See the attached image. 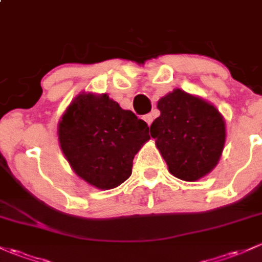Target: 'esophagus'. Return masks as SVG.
Segmentation results:
<instances>
[{"label":"esophagus","instance_id":"1","mask_svg":"<svg viewBox=\"0 0 262 262\" xmlns=\"http://www.w3.org/2000/svg\"><path fill=\"white\" fill-rule=\"evenodd\" d=\"M154 119H155L154 114H147V115H145V116H143V120L146 121V123H147L148 126H151V123H152Z\"/></svg>","mask_w":262,"mask_h":262}]
</instances>
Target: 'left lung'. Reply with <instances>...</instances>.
Listing matches in <instances>:
<instances>
[{
	"label": "left lung",
	"instance_id": "left-lung-1",
	"mask_svg": "<svg viewBox=\"0 0 262 262\" xmlns=\"http://www.w3.org/2000/svg\"><path fill=\"white\" fill-rule=\"evenodd\" d=\"M161 115L150 127L151 136L173 176L196 181L211 172L224 150L225 120L213 105L176 89L160 98Z\"/></svg>",
	"mask_w": 262,
	"mask_h": 262
}]
</instances>
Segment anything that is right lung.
<instances>
[{
    "instance_id": "1",
    "label": "right lung",
    "mask_w": 262,
    "mask_h": 262,
    "mask_svg": "<svg viewBox=\"0 0 262 262\" xmlns=\"http://www.w3.org/2000/svg\"><path fill=\"white\" fill-rule=\"evenodd\" d=\"M148 126L107 94L78 95L58 123L61 150L76 175L100 188H115L131 176L132 161L150 140Z\"/></svg>"
}]
</instances>
